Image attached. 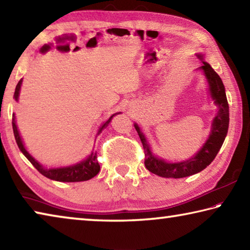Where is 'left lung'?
Returning <instances> with one entry per match:
<instances>
[{"label":"left lung","instance_id":"8db88e82","mask_svg":"<svg viewBox=\"0 0 250 250\" xmlns=\"http://www.w3.org/2000/svg\"><path fill=\"white\" fill-rule=\"evenodd\" d=\"M201 59L203 56H198ZM201 68L204 70L205 76L209 83V90L211 98L215 100V104L218 105V113L213 121V128L210 131V135L208 140L206 141L204 146L188 161L179 163H168L164 160H161L152 153L150 150V146L146 140V137L142 134L138 125H134V128L140 137L142 142L143 150H145V166L151 173L162 177H185L195 174V173L204 170L208 167L211 161L217 155L219 149L223 146L225 137L228 130V124H229V107H228L225 87L223 82L216 71L211 68L209 64L203 62Z\"/></svg>","mask_w":250,"mask_h":250}]
</instances>
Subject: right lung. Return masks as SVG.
<instances>
[{
  "label": "right lung",
  "instance_id": "right-lung-1",
  "mask_svg": "<svg viewBox=\"0 0 250 250\" xmlns=\"http://www.w3.org/2000/svg\"><path fill=\"white\" fill-rule=\"evenodd\" d=\"M75 49H77L76 47ZM21 84H22V80H20L19 83L16 84L15 88V92H14V98L15 100L19 99V95H20V89H21ZM115 115H112L109 119L104 122L103 126L99 129L100 133L104 128H107V125H109V122L111 121L112 117ZM12 125H13V132H14V137L16 143L20 147V150L22 151V153L26 156L27 160L31 162L34 167L39 171L41 174H43L44 176L48 177L50 180L54 181H58V182H82V181H88L92 179V177L96 176L98 174L100 171V166L98 163V160H97V152H92V153L88 156V158L83 161V162L74 164V166L70 167H59V168H44L41 164L37 162V161L31 156V154L25 150V147L23 146L22 139L20 137V133L18 131V126H16L15 124V115L13 113L12 116Z\"/></svg>",
  "mask_w": 250,
  "mask_h": 250
}]
</instances>
